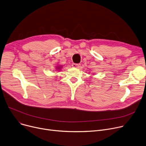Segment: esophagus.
Listing matches in <instances>:
<instances>
[{
    "instance_id": "esophagus-1",
    "label": "esophagus",
    "mask_w": 146,
    "mask_h": 146,
    "mask_svg": "<svg viewBox=\"0 0 146 146\" xmlns=\"http://www.w3.org/2000/svg\"><path fill=\"white\" fill-rule=\"evenodd\" d=\"M72 67H74V68H80V64H73L72 65Z\"/></svg>"
}]
</instances>
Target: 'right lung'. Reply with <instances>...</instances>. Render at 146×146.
<instances>
[{"instance_id":"obj_1","label":"right lung","mask_w":146,"mask_h":146,"mask_svg":"<svg viewBox=\"0 0 146 146\" xmlns=\"http://www.w3.org/2000/svg\"><path fill=\"white\" fill-rule=\"evenodd\" d=\"M62 67V65H57V66H56V68H55L56 71H61Z\"/></svg>"}]
</instances>
